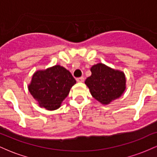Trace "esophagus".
Here are the masks:
<instances>
[{
	"instance_id": "esophagus-1",
	"label": "esophagus",
	"mask_w": 157,
	"mask_h": 157,
	"mask_svg": "<svg viewBox=\"0 0 157 157\" xmlns=\"http://www.w3.org/2000/svg\"><path fill=\"white\" fill-rule=\"evenodd\" d=\"M77 81L78 82H82L84 81V77H78V78H77Z\"/></svg>"
}]
</instances>
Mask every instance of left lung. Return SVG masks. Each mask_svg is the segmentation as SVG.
<instances>
[{"label": "left lung", "instance_id": "left-lung-1", "mask_svg": "<svg viewBox=\"0 0 157 157\" xmlns=\"http://www.w3.org/2000/svg\"><path fill=\"white\" fill-rule=\"evenodd\" d=\"M91 75L85 81L91 95L97 101L108 105L121 97L125 90V76L124 72L97 63L91 68Z\"/></svg>", "mask_w": 157, "mask_h": 157}]
</instances>
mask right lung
Here are the masks:
<instances>
[{"label": "right lung", "instance_id": "obj_1", "mask_svg": "<svg viewBox=\"0 0 157 157\" xmlns=\"http://www.w3.org/2000/svg\"><path fill=\"white\" fill-rule=\"evenodd\" d=\"M76 83L71 74L60 65L34 73L29 91L40 107L49 111L57 109Z\"/></svg>", "mask_w": 157, "mask_h": 157}]
</instances>
